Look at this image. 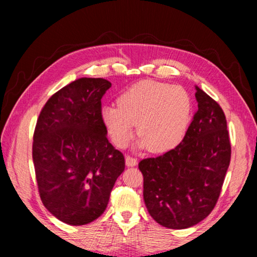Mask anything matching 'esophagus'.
<instances>
[{"mask_svg":"<svg viewBox=\"0 0 257 257\" xmlns=\"http://www.w3.org/2000/svg\"><path fill=\"white\" fill-rule=\"evenodd\" d=\"M125 164H127V167H135V165L137 164V159L133 158V156L130 155H127L125 156Z\"/></svg>","mask_w":257,"mask_h":257,"instance_id":"34e87169","label":"esophagus"}]
</instances>
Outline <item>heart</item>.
<instances>
[{"label":"heart","instance_id":"obj_1","mask_svg":"<svg viewBox=\"0 0 257 257\" xmlns=\"http://www.w3.org/2000/svg\"><path fill=\"white\" fill-rule=\"evenodd\" d=\"M102 119L112 142L125 147L138 123L139 145L153 153L175 149L191 120V98L185 88L153 80L139 81L119 97V105H105Z\"/></svg>","mask_w":257,"mask_h":257}]
</instances>
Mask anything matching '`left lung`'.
Segmentation results:
<instances>
[{
	"label": "left lung",
	"instance_id": "obj_1",
	"mask_svg": "<svg viewBox=\"0 0 257 257\" xmlns=\"http://www.w3.org/2000/svg\"><path fill=\"white\" fill-rule=\"evenodd\" d=\"M195 96L198 110L180 144L138 164L147 211L170 229L193 227L210 214L231 159L223 110L198 87Z\"/></svg>",
	"mask_w": 257,
	"mask_h": 257
}]
</instances>
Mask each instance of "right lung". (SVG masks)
Returning <instances> with one entry per match:
<instances>
[{"label":"right lung","mask_w":257,"mask_h":257,"mask_svg":"<svg viewBox=\"0 0 257 257\" xmlns=\"http://www.w3.org/2000/svg\"><path fill=\"white\" fill-rule=\"evenodd\" d=\"M111 87L103 78H80L52 95L34 132L33 161L44 206L71 225L103 214L124 156L106 137L101 99Z\"/></svg>","instance_id":"right-lung-1"}]
</instances>
